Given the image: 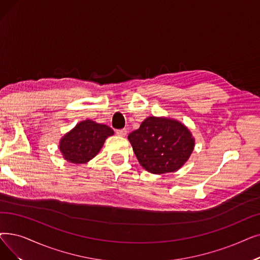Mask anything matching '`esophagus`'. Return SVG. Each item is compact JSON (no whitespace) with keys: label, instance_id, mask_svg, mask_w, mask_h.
<instances>
[{"label":"esophagus","instance_id":"obj_1","mask_svg":"<svg viewBox=\"0 0 260 260\" xmlns=\"http://www.w3.org/2000/svg\"><path fill=\"white\" fill-rule=\"evenodd\" d=\"M116 134L118 135V136H121V137H124L125 135L127 134V131L125 128H122V129H117L116 131Z\"/></svg>","mask_w":260,"mask_h":260}]
</instances>
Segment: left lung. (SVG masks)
<instances>
[{
	"mask_svg": "<svg viewBox=\"0 0 260 260\" xmlns=\"http://www.w3.org/2000/svg\"><path fill=\"white\" fill-rule=\"evenodd\" d=\"M128 140L139 164L154 174L178 170L194 148L190 131L166 118H146L139 129L128 135Z\"/></svg>",
	"mask_w": 260,
	"mask_h": 260,
	"instance_id": "1",
	"label": "left lung"
}]
</instances>
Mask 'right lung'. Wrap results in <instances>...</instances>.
Segmentation results:
<instances>
[{
	"instance_id": "obj_1",
	"label": "right lung",
	"mask_w": 260,
	"mask_h": 260,
	"mask_svg": "<svg viewBox=\"0 0 260 260\" xmlns=\"http://www.w3.org/2000/svg\"><path fill=\"white\" fill-rule=\"evenodd\" d=\"M114 135L109 126L86 120L68 133L60 140L59 149L67 160L85 164L100 152L108 136Z\"/></svg>"
}]
</instances>
